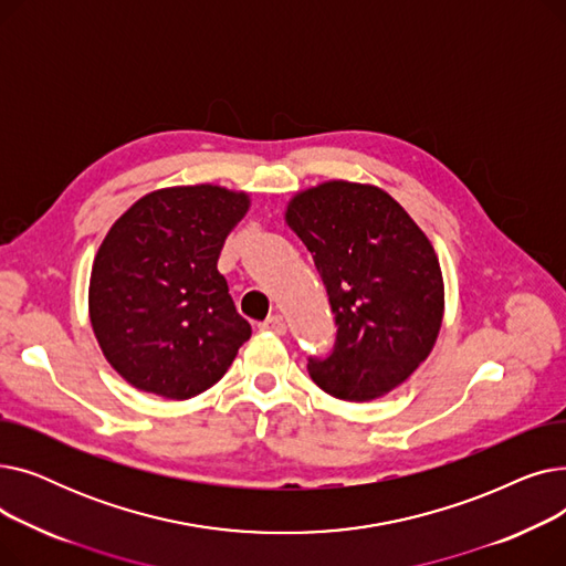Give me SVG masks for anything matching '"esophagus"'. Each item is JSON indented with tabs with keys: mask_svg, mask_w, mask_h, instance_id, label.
I'll use <instances>...</instances> for the list:
<instances>
[{
	"mask_svg": "<svg viewBox=\"0 0 566 566\" xmlns=\"http://www.w3.org/2000/svg\"><path fill=\"white\" fill-rule=\"evenodd\" d=\"M261 328H263V331H268V333L284 335V333H286V321H284V316L273 314V316H268V318L261 323Z\"/></svg>",
	"mask_w": 566,
	"mask_h": 566,
	"instance_id": "obj_1",
	"label": "esophagus"
}]
</instances>
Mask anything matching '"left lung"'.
<instances>
[{
    "label": "left lung",
    "instance_id": "8db88e82",
    "mask_svg": "<svg viewBox=\"0 0 566 566\" xmlns=\"http://www.w3.org/2000/svg\"><path fill=\"white\" fill-rule=\"evenodd\" d=\"M286 224L312 252L337 337L310 358L321 390L371 401L427 360L440 333L444 286L424 231L380 188L328 181L295 195Z\"/></svg>",
    "mask_w": 566,
    "mask_h": 566
}]
</instances>
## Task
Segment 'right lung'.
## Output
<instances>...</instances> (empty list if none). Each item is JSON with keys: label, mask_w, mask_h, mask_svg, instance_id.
I'll return each mask as SVG.
<instances>
[{"label": "right lung", "mask_w": 566, "mask_h": 566, "mask_svg": "<svg viewBox=\"0 0 566 566\" xmlns=\"http://www.w3.org/2000/svg\"><path fill=\"white\" fill-rule=\"evenodd\" d=\"M248 208L245 192L220 186L165 188L107 231L88 282V316L107 363L133 388L197 397L250 339L218 273L227 235Z\"/></svg>", "instance_id": "right-lung-1"}]
</instances>
